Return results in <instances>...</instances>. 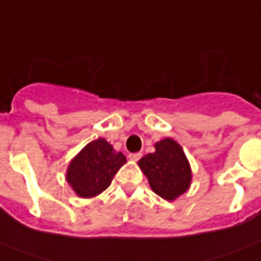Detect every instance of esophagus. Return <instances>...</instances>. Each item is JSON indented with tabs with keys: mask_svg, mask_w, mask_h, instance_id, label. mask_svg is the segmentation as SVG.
<instances>
[{
	"mask_svg": "<svg viewBox=\"0 0 261 261\" xmlns=\"http://www.w3.org/2000/svg\"><path fill=\"white\" fill-rule=\"evenodd\" d=\"M129 160H132V161H137L141 159V153H130L129 154Z\"/></svg>",
	"mask_w": 261,
	"mask_h": 261,
	"instance_id": "1",
	"label": "esophagus"
}]
</instances>
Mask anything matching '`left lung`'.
<instances>
[{"label": "left lung", "mask_w": 261, "mask_h": 261, "mask_svg": "<svg viewBox=\"0 0 261 261\" xmlns=\"http://www.w3.org/2000/svg\"><path fill=\"white\" fill-rule=\"evenodd\" d=\"M154 149L139 161V167L148 177L152 191L173 201L188 191L192 181L191 165L180 144L169 137L154 144Z\"/></svg>", "instance_id": "obj_1"}]
</instances>
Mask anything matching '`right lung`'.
<instances>
[{"instance_id":"1","label":"right lung","mask_w":261,"mask_h":261,"mask_svg":"<svg viewBox=\"0 0 261 261\" xmlns=\"http://www.w3.org/2000/svg\"><path fill=\"white\" fill-rule=\"evenodd\" d=\"M126 163L105 139H97L81 149L68 167L66 181L77 196L89 199L111 185L118 169Z\"/></svg>"}]
</instances>
